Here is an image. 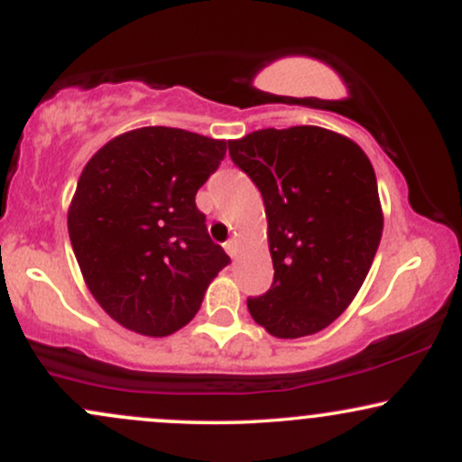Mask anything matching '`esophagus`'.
Listing matches in <instances>:
<instances>
[{"mask_svg": "<svg viewBox=\"0 0 462 462\" xmlns=\"http://www.w3.org/2000/svg\"><path fill=\"white\" fill-rule=\"evenodd\" d=\"M224 247H226V252H227V254H230V256H232V258H235V256H236V252H238V245H236V241H232V238H230V241H227Z\"/></svg>", "mask_w": 462, "mask_h": 462, "instance_id": "obj_1", "label": "esophagus"}]
</instances>
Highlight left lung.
<instances>
[{
	"label": "left lung",
	"mask_w": 462,
	"mask_h": 462,
	"mask_svg": "<svg viewBox=\"0 0 462 462\" xmlns=\"http://www.w3.org/2000/svg\"><path fill=\"white\" fill-rule=\"evenodd\" d=\"M227 150L261 190L273 261L272 289L247 300L249 315L278 338L323 330L356 298L383 236L367 153L317 125L256 130Z\"/></svg>",
	"instance_id": "8db88e82"
}]
</instances>
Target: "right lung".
<instances>
[{
  "label": "right lung",
  "instance_id": "add662e5",
  "mask_svg": "<svg viewBox=\"0 0 462 462\" xmlns=\"http://www.w3.org/2000/svg\"><path fill=\"white\" fill-rule=\"evenodd\" d=\"M224 156L226 141L150 125L115 136L82 169L69 238L93 298L128 330L187 326L230 263L195 206Z\"/></svg>",
  "mask_w": 462,
  "mask_h": 462
}]
</instances>
